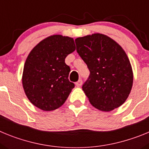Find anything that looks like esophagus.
Here are the masks:
<instances>
[{"instance_id":"esophagus-1","label":"esophagus","mask_w":149,"mask_h":149,"mask_svg":"<svg viewBox=\"0 0 149 149\" xmlns=\"http://www.w3.org/2000/svg\"><path fill=\"white\" fill-rule=\"evenodd\" d=\"M82 84H83L82 81H81V80H79V81H77V82L75 83V85L77 86V87H80V86H81V85H82Z\"/></svg>"}]
</instances>
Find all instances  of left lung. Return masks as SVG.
Masks as SVG:
<instances>
[{"mask_svg": "<svg viewBox=\"0 0 149 149\" xmlns=\"http://www.w3.org/2000/svg\"><path fill=\"white\" fill-rule=\"evenodd\" d=\"M75 43L77 52L90 72L82 89L91 104L104 112L123 104L134 81L125 51L116 41L101 33L78 37Z\"/></svg>", "mask_w": 149, "mask_h": 149, "instance_id": "left-lung-1", "label": "left lung"}]
</instances>
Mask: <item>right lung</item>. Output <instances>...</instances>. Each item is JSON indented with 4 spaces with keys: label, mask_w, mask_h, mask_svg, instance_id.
I'll return each instance as SVG.
<instances>
[{
    "label": "right lung",
    "mask_w": 149,
    "mask_h": 149,
    "mask_svg": "<svg viewBox=\"0 0 149 149\" xmlns=\"http://www.w3.org/2000/svg\"><path fill=\"white\" fill-rule=\"evenodd\" d=\"M75 48L72 38L53 35L31 50L24 65L22 85L34 106L51 111L65 103L74 87L68 81L70 67L65 59Z\"/></svg>",
    "instance_id": "right-lung-1"
}]
</instances>
